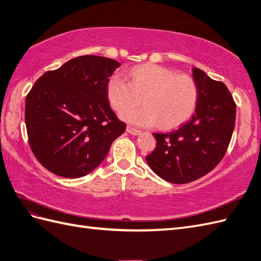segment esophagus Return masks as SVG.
Returning a JSON list of instances; mask_svg holds the SVG:
<instances>
[{
  "label": "esophagus",
  "instance_id": "34e87169",
  "mask_svg": "<svg viewBox=\"0 0 261 261\" xmlns=\"http://www.w3.org/2000/svg\"><path fill=\"white\" fill-rule=\"evenodd\" d=\"M126 132L129 133V134H132V135H135V136L142 134L141 130H138V129H136V128H133V127H130V126H127V127H126Z\"/></svg>",
  "mask_w": 261,
  "mask_h": 261
}]
</instances>
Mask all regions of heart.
I'll return each mask as SVG.
<instances>
[{
  "label": "heart",
  "mask_w": 261,
  "mask_h": 261,
  "mask_svg": "<svg viewBox=\"0 0 261 261\" xmlns=\"http://www.w3.org/2000/svg\"><path fill=\"white\" fill-rule=\"evenodd\" d=\"M129 82L113 76L107 82L106 95L113 110L120 113L125 122L139 127L157 124L161 129H171L192 116L198 98L195 81L186 74H175L158 65L132 68ZM142 97L144 106L138 110L127 108ZM126 109L127 111H125Z\"/></svg>",
  "instance_id": "b5f03b06"
}]
</instances>
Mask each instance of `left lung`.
Returning a JSON list of instances; mask_svg holds the SVG:
<instances>
[{
  "label": "left lung",
  "instance_id": "left-lung-1",
  "mask_svg": "<svg viewBox=\"0 0 261 261\" xmlns=\"http://www.w3.org/2000/svg\"><path fill=\"white\" fill-rule=\"evenodd\" d=\"M198 98L194 115L178 129L155 133L156 148L146 157L164 180L187 184L205 176L222 160L236 120V104L227 86L194 67Z\"/></svg>",
  "mask_w": 261,
  "mask_h": 261
}]
</instances>
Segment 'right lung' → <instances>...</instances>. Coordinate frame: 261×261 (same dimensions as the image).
Segmentation results:
<instances>
[{
  "label": "right lung",
  "mask_w": 261,
  "mask_h": 261,
  "mask_svg": "<svg viewBox=\"0 0 261 261\" xmlns=\"http://www.w3.org/2000/svg\"><path fill=\"white\" fill-rule=\"evenodd\" d=\"M119 66L115 60L84 55L35 82L25 100V124L32 151L50 173L65 178L90 174L125 132L106 95Z\"/></svg>",
  "instance_id": "1"
}]
</instances>
